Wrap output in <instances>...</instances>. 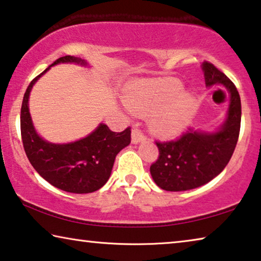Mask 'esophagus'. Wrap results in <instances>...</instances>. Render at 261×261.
Instances as JSON below:
<instances>
[{"label": "esophagus", "instance_id": "1", "mask_svg": "<svg viewBox=\"0 0 261 261\" xmlns=\"http://www.w3.org/2000/svg\"><path fill=\"white\" fill-rule=\"evenodd\" d=\"M131 138H132V143L136 144L144 141V139L146 138V136L144 135V132L141 129H138V127H134L131 132Z\"/></svg>", "mask_w": 261, "mask_h": 261}]
</instances>
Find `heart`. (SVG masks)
Returning a JSON list of instances; mask_svg holds the SVG:
<instances>
[{"mask_svg":"<svg viewBox=\"0 0 261 261\" xmlns=\"http://www.w3.org/2000/svg\"><path fill=\"white\" fill-rule=\"evenodd\" d=\"M180 89L174 80L141 81L131 88L125 102L135 114L152 115L151 123L159 134L173 136L184 129L194 109L193 97Z\"/></svg>","mask_w":261,"mask_h":261,"instance_id":"heart-1","label":"heart"}]
</instances>
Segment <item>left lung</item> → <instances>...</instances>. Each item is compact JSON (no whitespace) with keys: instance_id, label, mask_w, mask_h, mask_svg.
I'll list each match as a JSON object with an SVG mask.
<instances>
[{"instance_id":"left-lung-1","label":"left lung","mask_w":261,"mask_h":261,"mask_svg":"<svg viewBox=\"0 0 261 261\" xmlns=\"http://www.w3.org/2000/svg\"><path fill=\"white\" fill-rule=\"evenodd\" d=\"M207 87L223 84L230 92L226 122L215 134L188 131L174 141H155L159 150L150 172L165 191H186L206 184L225 169L234 152L242 122L240 96L233 82L211 62L203 63Z\"/></svg>"}]
</instances>
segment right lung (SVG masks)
Wrapping results in <instances>:
<instances>
[{
    "label": "right lung",
    "instance_id": "right-lung-1",
    "mask_svg": "<svg viewBox=\"0 0 261 261\" xmlns=\"http://www.w3.org/2000/svg\"><path fill=\"white\" fill-rule=\"evenodd\" d=\"M61 62L85 64L79 57L64 56L51 65ZM49 68L30 82L23 97L21 136L25 154L38 174L55 188L71 193L95 192L108 181L116 155L130 144L131 127L114 132L106 124H100L88 137L77 142L53 144L43 141L31 123L28 99L35 82Z\"/></svg>",
    "mask_w": 261,
    "mask_h": 261
}]
</instances>
